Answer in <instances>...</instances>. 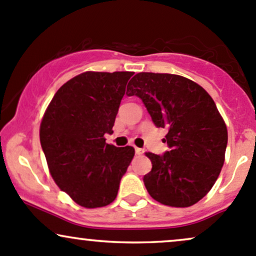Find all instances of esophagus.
I'll use <instances>...</instances> for the list:
<instances>
[{"label":"esophagus","mask_w":256,"mask_h":256,"mask_svg":"<svg viewBox=\"0 0 256 256\" xmlns=\"http://www.w3.org/2000/svg\"><path fill=\"white\" fill-rule=\"evenodd\" d=\"M134 152H136V154H138V156H142L143 153H144V150H142V148H134Z\"/></svg>","instance_id":"1"}]
</instances>
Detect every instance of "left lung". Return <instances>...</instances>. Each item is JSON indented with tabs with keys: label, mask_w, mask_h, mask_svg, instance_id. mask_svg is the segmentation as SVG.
<instances>
[{
	"label": "left lung",
	"mask_w": 256,
	"mask_h": 256,
	"mask_svg": "<svg viewBox=\"0 0 256 256\" xmlns=\"http://www.w3.org/2000/svg\"><path fill=\"white\" fill-rule=\"evenodd\" d=\"M126 94L141 98L154 125L168 130L169 150L147 153L148 193L164 206L196 204L214 186L227 147L226 124L212 98L190 78L156 72L134 75Z\"/></svg>",
	"instance_id": "8db88e82"
}]
</instances>
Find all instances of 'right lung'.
<instances>
[{
    "mask_svg": "<svg viewBox=\"0 0 256 256\" xmlns=\"http://www.w3.org/2000/svg\"><path fill=\"white\" fill-rule=\"evenodd\" d=\"M131 72H86L56 92L40 126L41 147L53 180L84 208H100L116 198L134 156L131 146L106 143L113 134Z\"/></svg>",
    "mask_w": 256,
    "mask_h": 256,
    "instance_id": "right-lung-1",
    "label": "right lung"
}]
</instances>
